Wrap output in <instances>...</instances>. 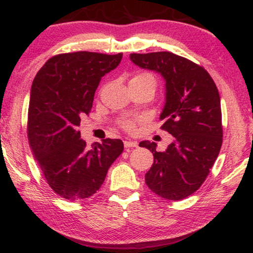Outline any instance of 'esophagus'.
Wrapping results in <instances>:
<instances>
[{
  "mask_svg": "<svg viewBox=\"0 0 253 253\" xmlns=\"http://www.w3.org/2000/svg\"><path fill=\"white\" fill-rule=\"evenodd\" d=\"M138 143L137 141H132V140H124V147L129 148V147H137Z\"/></svg>",
  "mask_w": 253,
  "mask_h": 253,
  "instance_id": "esophagus-1",
  "label": "esophagus"
}]
</instances>
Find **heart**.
Instances as JSON below:
<instances>
[{
  "mask_svg": "<svg viewBox=\"0 0 253 253\" xmlns=\"http://www.w3.org/2000/svg\"><path fill=\"white\" fill-rule=\"evenodd\" d=\"M132 79H136V81H148L151 82L152 84L154 86L157 85V82H155V78L152 76L151 74H146V72H144V74H138L134 76ZM121 126L124 130L126 131H133L134 130V126H136V121L134 120H124L122 121V123H121Z\"/></svg>",
  "mask_w": 253,
  "mask_h": 253,
  "instance_id": "heart-1",
  "label": "heart"
}]
</instances>
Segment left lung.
Instances as JSON below:
<instances>
[{
    "mask_svg": "<svg viewBox=\"0 0 253 253\" xmlns=\"http://www.w3.org/2000/svg\"><path fill=\"white\" fill-rule=\"evenodd\" d=\"M139 68L160 74L166 82L162 130L174 136L164 152L157 144H139L153 153L145 182L154 193L181 200L197 191L213 167L222 145L220 95L209 72L192 61L169 51L130 54Z\"/></svg>",
    "mask_w": 253,
    "mask_h": 253,
    "instance_id": "obj_1",
    "label": "left lung"
}]
</instances>
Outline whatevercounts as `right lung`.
I'll list each match as a JSON object with an SVG mask.
<instances>
[{"instance_id": "1", "label": "right lung", "mask_w": 253, "mask_h": 253, "mask_svg": "<svg viewBox=\"0 0 253 253\" xmlns=\"http://www.w3.org/2000/svg\"><path fill=\"white\" fill-rule=\"evenodd\" d=\"M121 60V53L60 54L44 63L32 83L27 136L44 178L62 198L94 195L123 152V141L109 138L86 148L78 131L81 117L91 112L101 77Z\"/></svg>"}]
</instances>
